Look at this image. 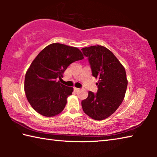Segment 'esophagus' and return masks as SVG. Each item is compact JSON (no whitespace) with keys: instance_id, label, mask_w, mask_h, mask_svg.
I'll use <instances>...</instances> for the list:
<instances>
[{"instance_id":"1","label":"esophagus","mask_w":157,"mask_h":157,"mask_svg":"<svg viewBox=\"0 0 157 157\" xmlns=\"http://www.w3.org/2000/svg\"><path fill=\"white\" fill-rule=\"evenodd\" d=\"M79 90V88H77V87H74V91H75V92L78 91Z\"/></svg>"}]
</instances>
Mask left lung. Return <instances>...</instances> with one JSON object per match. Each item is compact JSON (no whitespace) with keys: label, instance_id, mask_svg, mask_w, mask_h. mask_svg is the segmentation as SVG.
<instances>
[{"label":"left lung","instance_id":"obj_1","mask_svg":"<svg viewBox=\"0 0 157 157\" xmlns=\"http://www.w3.org/2000/svg\"><path fill=\"white\" fill-rule=\"evenodd\" d=\"M88 57L93 76L98 79V90L89 91L82 101L84 112L96 121L107 118L121 105L125 95L127 79L124 66L113 53L105 46H94L82 49Z\"/></svg>","mask_w":157,"mask_h":157}]
</instances>
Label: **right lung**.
<instances>
[{
  "label": "right lung",
  "mask_w": 157,
  "mask_h": 157,
  "mask_svg": "<svg viewBox=\"0 0 157 157\" xmlns=\"http://www.w3.org/2000/svg\"><path fill=\"white\" fill-rule=\"evenodd\" d=\"M84 59L76 47L54 43L39 53L28 68L25 77L26 98L34 110L46 117L57 116L63 110L73 87L57 81L68 66Z\"/></svg>",
  "instance_id": "add662e5"
}]
</instances>
